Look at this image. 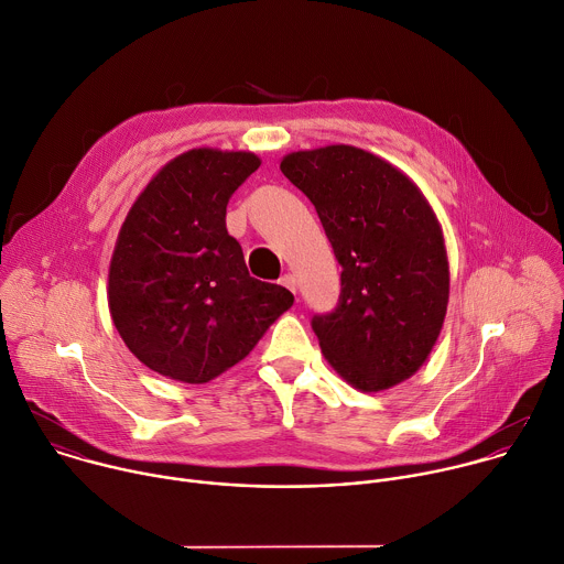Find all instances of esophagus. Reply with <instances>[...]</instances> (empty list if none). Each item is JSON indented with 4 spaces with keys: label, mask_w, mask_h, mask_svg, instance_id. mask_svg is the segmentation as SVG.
Here are the masks:
<instances>
[{
    "label": "esophagus",
    "mask_w": 564,
    "mask_h": 564,
    "mask_svg": "<svg viewBox=\"0 0 564 564\" xmlns=\"http://www.w3.org/2000/svg\"><path fill=\"white\" fill-rule=\"evenodd\" d=\"M281 285H283V288H288L292 294H296V279H294V274H285V276H281Z\"/></svg>",
    "instance_id": "1"
}]
</instances>
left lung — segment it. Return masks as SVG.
<instances>
[{
  "label": "left lung",
  "instance_id": "left-lung-1",
  "mask_svg": "<svg viewBox=\"0 0 564 564\" xmlns=\"http://www.w3.org/2000/svg\"><path fill=\"white\" fill-rule=\"evenodd\" d=\"M281 172L314 204L340 263V296L312 329L360 392L410 379L447 314L449 263L441 224L419 185L354 145L290 152Z\"/></svg>",
  "mask_w": 564,
  "mask_h": 564
}]
</instances>
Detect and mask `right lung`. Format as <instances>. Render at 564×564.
Segmentation results:
<instances>
[{
  "label": "right lung",
  "instance_id": "add662e5",
  "mask_svg": "<svg viewBox=\"0 0 564 564\" xmlns=\"http://www.w3.org/2000/svg\"><path fill=\"white\" fill-rule=\"evenodd\" d=\"M259 165L254 152L187 150L150 178L119 230L110 316L128 349L161 377L217 379L294 303L283 285L250 276L226 228L230 197Z\"/></svg>",
  "mask_w": 564,
  "mask_h": 564
}]
</instances>
